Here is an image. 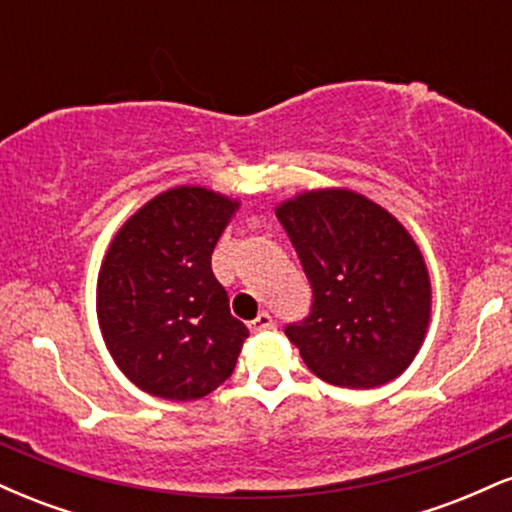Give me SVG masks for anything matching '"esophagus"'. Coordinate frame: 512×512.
<instances>
[{
  "mask_svg": "<svg viewBox=\"0 0 512 512\" xmlns=\"http://www.w3.org/2000/svg\"><path fill=\"white\" fill-rule=\"evenodd\" d=\"M250 332H267V330H272L274 327V320H272V315L269 313H260L255 317V320L250 322Z\"/></svg>",
  "mask_w": 512,
  "mask_h": 512,
  "instance_id": "1",
  "label": "esophagus"
}]
</instances>
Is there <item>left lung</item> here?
Listing matches in <instances>:
<instances>
[{"label": "left lung", "mask_w": 512, "mask_h": 512, "mask_svg": "<svg viewBox=\"0 0 512 512\" xmlns=\"http://www.w3.org/2000/svg\"><path fill=\"white\" fill-rule=\"evenodd\" d=\"M313 289L310 315L286 325L305 366L330 385L395 380L424 344L431 281L419 245L358 192H301L276 207Z\"/></svg>", "instance_id": "left-lung-1"}]
</instances>
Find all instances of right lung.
Instances as JSON below:
<instances>
[{
    "mask_svg": "<svg viewBox=\"0 0 512 512\" xmlns=\"http://www.w3.org/2000/svg\"><path fill=\"white\" fill-rule=\"evenodd\" d=\"M238 207L207 187H173L129 216L105 252L98 325L139 390L190 402L231 378L248 327L231 315L211 252Z\"/></svg>",
    "mask_w": 512,
    "mask_h": 512,
    "instance_id": "obj_1",
    "label": "right lung"
}]
</instances>
